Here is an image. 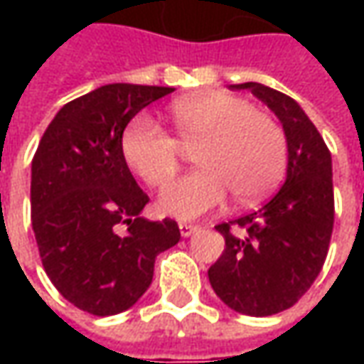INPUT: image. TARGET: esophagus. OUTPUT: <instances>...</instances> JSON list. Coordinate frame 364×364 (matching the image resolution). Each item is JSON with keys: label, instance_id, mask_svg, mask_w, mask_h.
Masks as SVG:
<instances>
[{"label": "esophagus", "instance_id": "obj_1", "mask_svg": "<svg viewBox=\"0 0 364 364\" xmlns=\"http://www.w3.org/2000/svg\"><path fill=\"white\" fill-rule=\"evenodd\" d=\"M178 227H180V235L182 237H190L192 232L198 231V225H192V223H180Z\"/></svg>", "mask_w": 364, "mask_h": 364}]
</instances>
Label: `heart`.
<instances>
[{"label":"heart","instance_id":"obj_1","mask_svg":"<svg viewBox=\"0 0 364 364\" xmlns=\"http://www.w3.org/2000/svg\"><path fill=\"white\" fill-rule=\"evenodd\" d=\"M174 135L160 123L137 115L121 133V156L147 186H164L178 172L184 147L196 148L198 170L170 182L160 196L166 215L200 217L227 198L255 203L272 192L286 172L287 139L269 113L243 97L203 91L170 105Z\"/></svg>","mask_w":364,"mask_h":364}]
</instances>
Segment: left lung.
<instances>
[{
  "label": "left lung",
  "mask_w": 364,
  "mask_h": 364,
  "mask_svg": "<svg viewBox=\"0 0 364 364\" xmlns=\"http://www.w3.org/2000/svg\"><path fill=\"white\" fill-rule=\"evenodd\" d=\"M249 89L282 121L287 139V176L269 203L220 223L225 251L208 269L220 300L245 316H272L291 308L322 272L334 227L332 158L301 107L259 82Z\"/></svg>",
  "instance_id": "1"
}]
</instances>
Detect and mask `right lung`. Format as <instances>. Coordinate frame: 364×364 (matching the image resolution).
Segmentation results:
<instances>
[{"label":"right lung","instance_id":"right-lung-1","mask_svg":"<svg viewBox=\"0 0 364 364\" xmlns=\"http://www.w3.org/2000/svg\"><path fill=\"white\" fill-rule=\"evenodd\" d=\"M170 87L115 82L56 113L32 160V227L44 272L64 300L92 316L132 308L161 251L180 241L172 218L139 217L149 203L121 156V133Z\"/></svg>","mask_w":364,"mask_h":364}]
</instances>
